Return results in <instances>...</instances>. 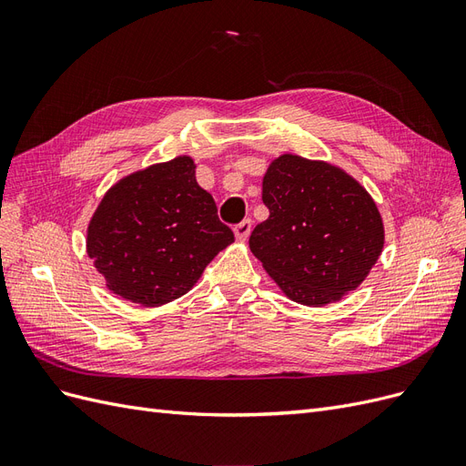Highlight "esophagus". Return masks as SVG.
I'll return each instance as SVG.
<instances>
[{
  "instance_id": "obj_1",
  "label": "esophagus",
  "mask_w": 466,
  "mask_h": 466,
  "mask_svg": "<svg viewBox=\"0 0 466 466\" xmlns=\"http://www.w3.org/2000/svg\"><path fill=\"white\" fill-rule=\"evenodd\" d=\"M250 229H252V221L250 219H245V221H241L238 225H235L233 233H235L237 241H247L248 235H250Z\"/></svg>"
}]
</instances>
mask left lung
Returning <instances> with one entry per match:
<instances>
[{
  "mask_svg": "<svg viewBox=\"0 0 466 466\" xmlns=\"http://www.w3.org/2000/svg\"><path fill=\"white\" fill-rule=\"evenodd\" d=\"M270 211L248 247L288 299L322 307L356 289L383 252L385 225L371 194L344 168L284 153L262 177Z\"/></svg>",
  "mask_w": 466,
  "mask_h": 466,
  "instance_id": "left-lung-1",
  "label": "left lung"
}]
</instances>
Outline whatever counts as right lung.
<instances>
[{
  "label": "right lung",
  "instance_id": "right-lung-1",
  "mask_svg": "<svg viewBox=\"0 0 466 466\" xmlns=\"http://www.w3.org/2000/svg\"><path fill=\"white\" fill-rule=\"evenodd\" d=\"M233 241L188 155L120 178L87 225V255L106 288L142 307L188 293Z\"/></svg>",
  "mask_w": 466,
  "mask_h": 466
}]
</instances>
